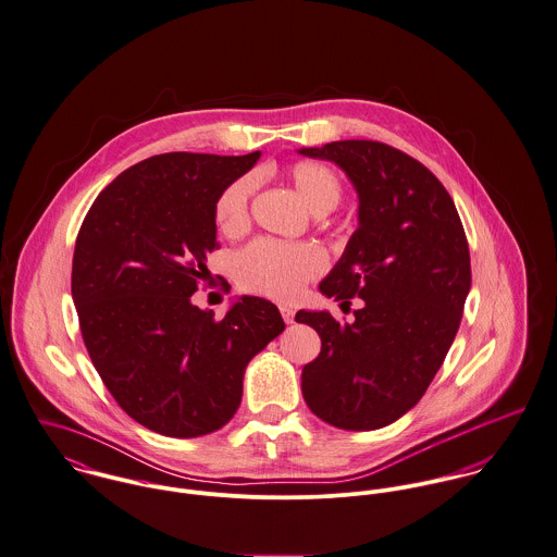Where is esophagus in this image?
Wrapping results in <instances>:
<instances>
[{
    "instance_id": "34e87169",
    "label": "esophagus",
    "mask_w": 557,
    "mask_h": 557,
    "mask_svg": "<svg viewBox=\"0 0 557 557\" xmlns=\"http://www.w3.org/2000/svg\"><path fill=\"white\" fill-rule=\"evenodd\" d=\"M280 311H282V318H284V322H286V324H293V322H295V311H293V308L282 306Z\"/></svg>"
}]
</instances>
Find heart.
<instances>
[{"instance_id": "1", "label": "heart", "mask_w": 557, "mask_h": 557, "mask_svg": "<svg viewBox=\"0 0 557 557\" xmlns=\"http://www.w3.org/2000/svg\"><path fill=\"white\" fill-rule=\"evenodd\" d=\"M286 177L313 213L337 207L344 194L339 173L320 160H297L286 169ZM256 191V177L242 175L215 198V224L228 235H242L249 226V202ZM326 269L324 251L313 244H282L256 239L239 249L233 260L237 284L275 301H293L306 284Z\"/></svg>"}]
</instances>
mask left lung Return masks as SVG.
I'll return each instance as SVG.
<instances>
[{
  "label": "left lung",
  "mask_w": 557,
  "mask_h": 557,
  "mask_svg": "<svg viewBox=\"0 0 557 557\" xmlns=\"http://www.w3.org/2000/svg\"><path fill=\"white\" fill-rule=\"evenodd\" d=\"M304 156L339 164L359 191V228L320 293L355 322L299 311L322 339L304 368L309 410L333 428L370 432L419 404L457 335L472 284L470 248L446 187L380 140H337Z\"/></svg>",
  "instance_id": "8db88e82"
}]
</instances>
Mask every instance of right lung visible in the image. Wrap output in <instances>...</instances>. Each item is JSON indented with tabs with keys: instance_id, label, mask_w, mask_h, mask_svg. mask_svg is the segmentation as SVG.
Returning <instances> with one entry per match:
<instances>
[{
	"instance_id": "obj_1",
	"label": "right lung",
	"mask_w": 557,
	"mask_h": 557,
	"mask_svg": "<svg viewBox=\"0 0 557 557\" xmlns=\"http://www.w3.org/2000/svg\"><path fill=\"white\" fill-rule=\"evenodd\" d=\"M260 151L147 158L104 187L76 235L72 299L89 359L127 417L196 437L226 425L253 355L284 331L280 309L244 297L222 318L191 304L207 280L215 198Z\"/></svg>"
}]
</instances>
